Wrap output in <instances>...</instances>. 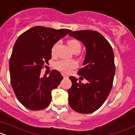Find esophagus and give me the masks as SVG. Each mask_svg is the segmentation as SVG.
I'll return each mask as SVG.
<instances>
[{
	"label": "esophagus",
	"mask_w": 135,
	"mask_h": 135,
	"mask_svg": "<svg viewBox=\"0 0 135 135\" xmlns=\"http://www.w3.org/2000/svg\"><path fill=\"white\" fill-rule=\"evenodd\" d=\"M63 75V76H64V78H68V76L67 75H65V74H62Z\"/></svg>",
	"instance_id": "obj_1"
}]
</instances>
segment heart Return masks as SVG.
<instances>
[{
  "label": "heart",
  "instance_id": "heart-1",
  "mask_svg": "<svg viewBox=\"0 0 135 135\" xmlns=\"http://www.w3.org/2000/svg\"><path fill=\"white\" fill-rule=\"evenodd\" d=\"M59 42L53 45L51 48V53L55 55L57 52V47L59 46ZM68 45L70 49L73 52H78L81 49V45L80 42L76 39H70L68 40ZM78 66V63L75 60H59L55 64V67L57 70L64 74L70 73L71 70Z\"/></svg>",
  "mask_w": 135,
  "mask_h": 135
}]
</instances>
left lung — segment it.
<instances>
[{
  "label": "left lung",
  "instance_id": "left-lung-1",
  "mask_svg": "<svg viewBox=\"0 0 135 135\" xmlns=\"http://www.w3.org/2000/svg\"><path fill=\"white\" fill-rule=\"evenodd\" d=\"M69 35L86 46L84 67L78 74L88 80L83 84L74 76L69 78L71 81L68 90L69 105L75 112L90 114L103 104L112 90L115 71L114 51L109 42L97 31H74Z\"/></svg>",
  "mask_w": 135,
  "mask_h": 135
}]
</instances>
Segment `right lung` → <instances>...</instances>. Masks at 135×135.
<instances>
[{"label":"right lung","instance_id":"add662e5","mask_svg":"<svg viewBox=\"0 0 135 135\" xmlns=\"http://www.w3.org/2000/svg\"><path fill=\"white\" fill-rule=\"evenodd\" d=\"M70 32L35 26L17 39L9 60L11 84L17 99L27 109L40 110L51 103V90L64 78L55 70L41 77V70L51 59L53 45Z\"/></svg>","mask_w":135,"mask_h":135}]
</instances>
